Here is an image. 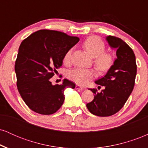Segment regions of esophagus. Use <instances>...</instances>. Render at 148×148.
Instances as JSON below:
<instances>
[{
    "mask_svg": "<svg viewBox=\"0 0 148 148\" xmlns=\"http://www.w3.org/2000/svg\"><path fill=\"white\" fill-rule=\"evenodd\" d=\"M76 89L78 90H84V88L81 87V86H78V85H76Z\"/></svg>",
    "mask_w": 148,
    "mask_h": 148,
    "instance_id": "34e87169",
    "label": "esophagus"
}]
</instances>
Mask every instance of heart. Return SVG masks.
<instances>
[{
  "label": "heart",
  "instance_id": "b5f03b06",
  "mask_svg": "<svg viewBox=\"0 0 148 148\" xmlns=\"http://www.w3.org/2000/svg\"><path fill=\"white\" fill-rule=\"evenodd\" d=\"M83 47L90 56L94 58V63L97 69L101 72H105L111 67L113 62V55L109 52L104 51L105 44L97 36L88 37L83 43ZM72 49H69L64 56V62L70 61ZM95 76V72L92 69L74 68L67 72V77L76 84L84 86Z\"/></svg>",
  "mask_w": 148,
  "mask_h": 148
}]
</instances>
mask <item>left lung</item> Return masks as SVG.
I'll list each match as a JSON object with an SVG mask.
<instances>
[{"label": "left lung", "instance_id": "1", "mask_svg": "<svg viewBox=\"0 0 148 148\" xmlns=\"http://www.w3.org/2000/svg\"><path fill=\"white\" fill-rule=\"evenodd\" d=\"M106 40L116 49L117 58L106 75L95 81L104 88L100 92L90 89L95 93L94 99L86 104L91 113L100 117L111 116L123 108L133 90L137 72L135 54L130 46L111 35Z\"/></svg>", "mask_w": 148, "mask_h": 148}]
</instances>
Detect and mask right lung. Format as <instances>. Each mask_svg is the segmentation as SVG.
<instances>
[{"label": "right lung", "mask_w": 148, "mask_h": 148, "mask_svg": "<svg viewBox=\"0 0 148 148\" xmlns=\"http://www.w3.org/2000/svg\"><path fill=\"white\" fill-rule=\"evenodd\" d=\"M79 41L57 30H40L23 40L15 61L16 86L20 95L32 111L51 115L60 108L64 90L75 84L64 79L52 85L50 79L62 64L65 53Z\"/></svg>", "instance_id": "obj_1"}]
</instances>
